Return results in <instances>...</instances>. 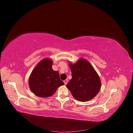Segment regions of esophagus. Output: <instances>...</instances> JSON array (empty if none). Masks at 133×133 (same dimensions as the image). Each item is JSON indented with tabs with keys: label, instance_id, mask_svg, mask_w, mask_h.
<instances>
[{
	"label": "esophagus",
	"instance_id": "obj_1",
	"mask_svg": "<svg viewBox=\"0 0 133 133\" xmlns=\"http://www.w3.org/2000/svg\"><path fill=\"white\" fill-rule=\"evenodd\" d=\"M68 82V81L67 79H65V80H64V84H65V85H66V84H67Z\"/></svg>",
	"mask_w": 133,
	"mask_h": 133
}]
</instances>
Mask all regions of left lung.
Returning a JSON list of instances; mask_svg holds the SVG:
<instances>
[{
	"instance_id": "1",
	"label": "left lung",
	"mask_w": 133,
	"mask_h": 133,
	"mask_svg": "<svg viewBox=\"0 0 133 133\" xmlns=\"http://www.w3.org/2000/svg\"><path fill=\"white\" fill-rule=\"evenodd\" d=\"M72 78L66 84L73 97L80 102L94 98L101 88V81L89 62L80 59L75 64L69 63Z\"/></svg>"
}]
</instances>
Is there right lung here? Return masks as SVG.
Wrapping results in <instances>:
<instances>
[{"label": "right lung", "instance_id": "add662e5", "mask_svg": "<svg viewBox=\"0 0 133 133\" xmlns=\"http://www.w3.org/2000/svg\"><path fill=\"white\" fill-rule=\"evenodd\" d=\"M53 62L49 58L42 60L35 67L29 78L31 91L39 97L53 95L58 88L64 83L59 78V72L52 69Z\"/></svg>", "mask_w": 133, "mask_h": 133}]
</instances>
